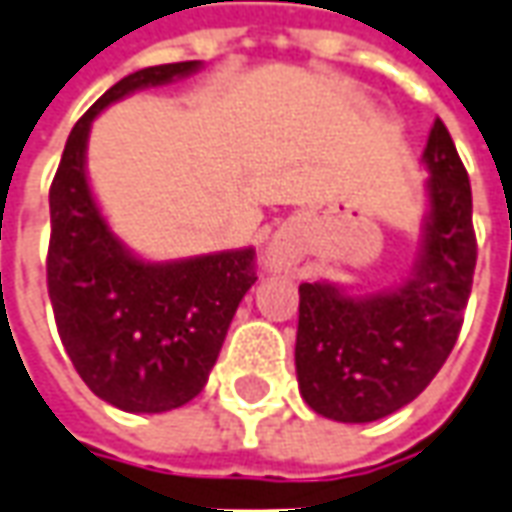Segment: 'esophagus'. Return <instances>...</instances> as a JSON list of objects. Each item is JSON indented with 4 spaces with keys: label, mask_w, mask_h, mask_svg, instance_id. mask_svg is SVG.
I'll list each match as a JSON object with an SVG mask.
<instances>
[{
    "label": "esophagus",
    "mask_w": 512,
    "mask_h": 512,
    "mask_svg": "<svg viewBox=\"0 0 512 512\" xmlns=\"http://www.w3.org/2000/svg\"><path fill=\"white\" fill-rule=\"evenodd\" d=\"M267 264H270V267H281V264H284V253H281V250H270V253H267Z\"/></svg>",
    "instance_id": "obj_1"
}]
</instances>
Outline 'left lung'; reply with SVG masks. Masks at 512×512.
Here are the masks:
<instances>
[{"label":"left lung","mask_w":512,"mask_h":512,"mask_svg":"<svg viewBox=\"0 0 512 512\" xmlns=\"http://www.w3.org/2000/svg\"><path fill=\"white\" fill-rule=\"evenodd\" d=\"M429 214L410 278L390 292L351 298L301 284L295 370L303 401L323 418L368 424L426 390L449 359L477 267L471 183L446 125L424 150Z\"/></svg>","instance_id":"obj_1"}]
</instances>
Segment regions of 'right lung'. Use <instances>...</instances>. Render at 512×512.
I'll list each match as a JSON object with an SVG mask.
<instances>
[{"mask_svg":"<svg viewBox=\"0 0 512 512\" xmlns=\"http://www.w3.org/2000/svg\"><path fill=\"white\" fill-rule=\"evenodd\" d=\"M200 69L147 66L77 119L49 186L47 290L58 334L88 390L125 412L183 407L209 382L236 306L256 281V250L142 262L102 220L86 181V142L105 105Z\"/></svg>","mask_w":512,"mask_h":512,"instance_id":"right-lung-1","label":"right lung"}]
</instances>
